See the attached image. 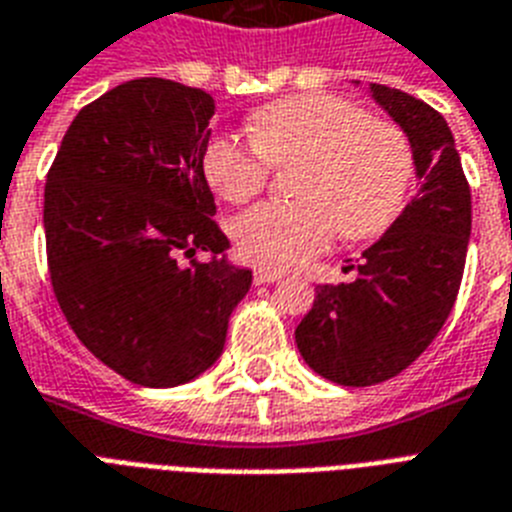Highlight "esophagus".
Wrapping results in <instances>:
<instances>
[{
  "label": "esophagus",
  "instance_id": "esophagus-1",
  "mask_svg": "<svg viewBox=\"0 0 512 512\" xmlns=\"http://www.w3.org/2000/svg\"><path fill=\"white\" fill-rule=\"evenodd\" d=\"M278 278H284V273H278V270H268V268H257L255 270V284H273Z\"/></svg>",
  "mask_w": 512,
  "mask_h": 512
}]
</instances>
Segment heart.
Listing matches in <instances>:
<instances>
[{
    "label": "heart",
    "instance_id": "heart-1",
    "mask_svg": "<svg viewBox=\"0 0 512 512\" xmlns=\"http://www.w3.org/2000/svg\"><path fill=\"white\" fill-rule=\"evenodd\" d=\"M252 141L218 134L207 141L202 170L226 202L265 189L270 165L302 162L299 202H263L234 220L236 252L263 268H294L323 252L331 236L363 242L400 218L415 176L410 141L334 94L278 99L249 118Z\"/></svg>",
    "mask_w": 512,
    "mask_h": 512
}]
</instances>
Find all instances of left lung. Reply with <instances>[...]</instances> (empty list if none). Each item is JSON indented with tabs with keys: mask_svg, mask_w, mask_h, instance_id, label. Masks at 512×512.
I'll list each match as a JSON object with an SVG mask.
<instances>
[{
	"mask_svg": "<svg viewBox=\"0 0 512 512\" xmlns=\"http://www.w3.org/2000/svg\"><path fill=\"white\" fill-rule=\"evenodd\" d=\"M371 97L413 147L421 189L363 252L350 284L315 286L294 331L299 355L323 378L371 386L397 376L442 331L463 281L471 186L447 120L421 99L371 83Z\"/></svg>",
	"mask_w": 512,
	"mask_h": 512,
	"instance_id": "8db88e82",
	"label": "left lung"
}]
</instances>
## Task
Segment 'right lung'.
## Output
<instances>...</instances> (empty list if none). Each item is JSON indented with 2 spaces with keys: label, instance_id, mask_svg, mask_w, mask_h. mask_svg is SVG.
Returning a JSON list of instances; mask_svg holds the SVG:
<instances>
[{
  "label": "right lung",
  "instance_id": "add662e5",
  "mask_svg": "<svg viewBox=\"0 0 512 512\" xmlns=\"http://www.w3.org/2000/svg\"><path fill=\"white\" fill-rule=\"evenodd\" d=\"M213 97L165 78L126 81L83 107L44 189L62 315L107 368L178 386L223 352L252 270L226 260L202 155ZM207 251L211 260H196ZM189 259V266H181Z\"/></svg>",
  "mask_w": 512,
  "mask_h": 512
}]
</instances>
